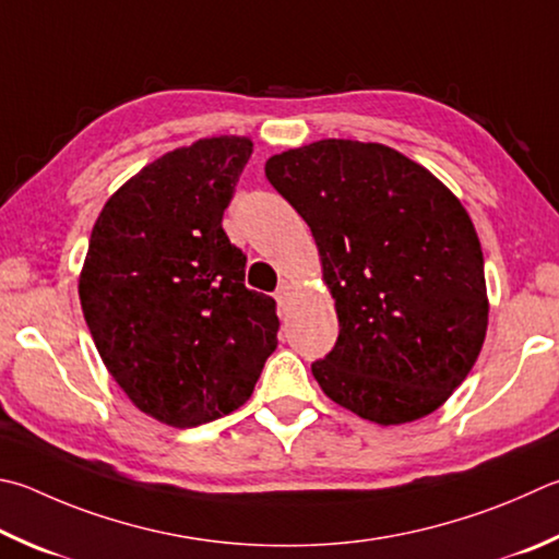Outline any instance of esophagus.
Here are the masks:
<instances>
[{
	"label": "esophagus",
	"instance_id": "obj_1",
	"mask_svg": "<svg viewBox=\"0 0 559 559\" xmlns=\"http://www.w3.org/2000/svg\"><path fill=\"white\" fill-rule=\"evenodd\" d=\"M290 296H293V286H290L288 281H283L281 286H278V290H276V302L283 308V306H286V302H288Z\"/></svg>",
	"mask_w": 559,
	"mask_h": 559
}]
</instances>
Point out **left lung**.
Listing matches in <instances>:
<instances>
[{
  "instance_id": "left-lung-1",
  "label": "left lung",
  "mask_w": 559,
  "mask_h": 559,
  "mask_svg": "<svg viewBox=\"0 0 559 559\" xmlns=\"http://www.w3.org/2000/svg\"><path fill=\"white\" fill-rule=\"evenodd\" d=\"M308 222L340 337L312 377L379 425L438 411L472 371L489 322L469 215L430 170L383 144L324 139L266 160Z\"/></svg>"
}]
</instances>
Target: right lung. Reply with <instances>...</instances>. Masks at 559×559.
<instances>
[{"label": "right lung", "mask_w": 559, "mask_h": 559, "mask_svg": "<svg viewBox=\"0 0 559 559\" xmlns=\"http://www.w3.org/2000/svg\"><path fill=\"white\" fill-rule=\"evenodd\" d=\"M247 136L176 148L127 180L90 237L80 306L95 347L139 411L174 428L249 401L276 349V300L245 286L222 229L251 156Z\"/></svg>", "instance_id": "1"}]
</instances>
